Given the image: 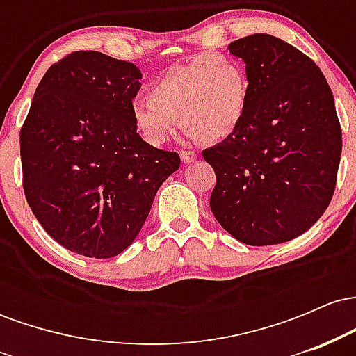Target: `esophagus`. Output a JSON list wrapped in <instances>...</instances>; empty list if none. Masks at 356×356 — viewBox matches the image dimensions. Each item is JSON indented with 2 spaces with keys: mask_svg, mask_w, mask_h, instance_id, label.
I'll list each match as a JSON object with an SVG mask.
<instances>
[{
  "mask_svg": "<svg viewBox=\"0 0 356 356\" xmlns=\"http://www.w3.org/2000/svg\"><path fill=\"white\" fill-rule=\"evenodd\" d=\"M181 159L184 164H192V162L197 159V152H195V150H182Z\"/></svg>",
  "mask_w": 356,
  "mask_h": 356,
  "instance_id": "34e87169",
  "label": "esophagus"
}]
</instances>
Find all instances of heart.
I'll list each match as a JSON object with an SVG mask.
<instances>
[{"label": "heart", "mask_w": 356, "mask_h": 356, "mask_svg": "<svg viewBox=\"0 0 356 356\" xmlns=\"http://www.w3.org/2000/svg\"><path fill=\"white\" fill-rule=\"evenodd\" d=\"M248 93L243 63L226 53H207L159 76L150 87V97L132 102V117L138 132L152 145H164L181 120L187 124L189 137L220 140L239 127Z\"/></svg>", "instance_id": "obj_1"}]
</instances>
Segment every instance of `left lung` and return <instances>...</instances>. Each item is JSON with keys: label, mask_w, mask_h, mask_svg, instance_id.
Instances as JSON below:
<instances>
[{"label": "left lung", "mask_w": 356, "mask_h": 356, "mask_svg": "<svg viewBox=\"0 0 356 356\" xmlns=\"http://www.w3.org/2000/svg\"><path fill=\"white\" fill-rule=\"evenodd\" d=\"M246 63L248 105L238 129L202 152L216 172L211 211L232 238L269 246L298 238L333 197L341 127L314 61L273 35L229 44Z\"/></svg>", "instance_id": "1"}]
</instances>
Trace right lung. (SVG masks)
<instances>
[{"label":"right lung","mask_w":356,"mask_h":356,"mask_svg":"<svg viewBox=\"0 0 356 356\" xmlns=\"http://www.w3.org/2000/svg\"><path fill=\"white\" fill-rule=\"evenodd\" d=\"M142 73L100 51L48 68L19 132L23 191L43 229L68 251L120 254L144 226L177 152L137 134L132 100Z\"/></svg>","instance_id":"right-lung-1"}]
</instances>
